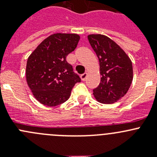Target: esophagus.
Listing matches in <instances>:
<instances>
[{
	"label": "esophagus",
	"instance_id": "34e87169",
	"mask_svg": "<svg viewBox=\"0 0 157 157\" xmlns=\"http://www.w3.org/2000/svg\"><path fill=\"white\" fill-rule=\"evenodd\" d=\"M86 77H87V73H84V74L80 75V78H81V80H83V81H84V80H86Z\"/></svg>",
	"mask_w": 157,
	"mask_h": 157
}]
</instances>
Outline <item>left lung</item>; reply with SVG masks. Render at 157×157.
Wrapping results in <instances>:
<instances>
[{"mask_svg":"<svg viewBox=\"0 0 157 157\" xmlns=\"http://www.w3.org/2000/svg\"><path fill=\"white\" fill-rule=\"evenodd\" d=\"M89 42L99 61L101 81L93 90L98 102L112 104L128 93L133 80L132 62L127 54L108 36H88Z\"/></svg>","mask_w":157,"mask_h":157,"instance_id":"left-lung-1","label":"left lung"}]
</instances>
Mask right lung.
I'll use <instances>...</instances> for the list:
<instances>
[{
    "label": "right lung",
    "mask_w": 157,
    "mask_h": 157,
    "mask_svg": "<svg viewBox=\"0 0 157 157\" xmlns=\"http://www.w3.org/2000/svg\"><path fill=\"white\" fill-rule=\"evenodd\" d=\"M80 36L55 33L44 39L28 58L26 77L36 100L47 106H56L69 99L80 78L66 61L74 51Z\"/></svg>",
    "instance_id": "1"
}]
</instances>
